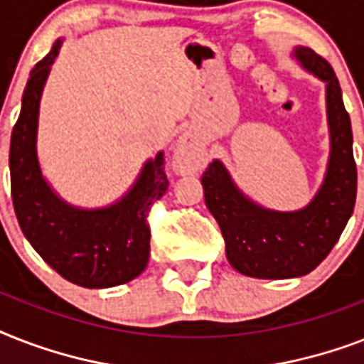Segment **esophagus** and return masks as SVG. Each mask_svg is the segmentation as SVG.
I'll list each match as a JSON object with an SVG mask.
<instances>
[{
    "label": "esophagus",
    "instance_id": "1",
    "mask_svg": "<svg viewBox=\"0 0 364 364\" xmlns=\"http://www.w3.org/2000/svg\"><path fill=\"white\" fill-rule=\"evenodd\" d=\"M173 164L179 173H194L200 168L198 153L187 137H183L181 141L177 143L176 153H173Z\"/></svg>",
    "mask_w": 364,
    "mask_h": 364
}]
</instances>
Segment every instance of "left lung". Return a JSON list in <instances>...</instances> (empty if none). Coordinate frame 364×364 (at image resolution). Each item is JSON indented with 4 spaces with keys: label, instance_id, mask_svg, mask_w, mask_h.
Masks as SVG:
<instances>
[{
    "label": "left lung",
    "instance_id": "1",
    "mask_svg": "<svg viewBox=\"0 0 364 364\" xmlns=\"http://www.w3.org/2000/svg\"><path fill=\"white\" fill-rule=\"evenodd\" d=\"M293 58L325 82L331 153L314 198L294 211L264 208L242 193L219 159L202 176L205 205L221 227L228 262L243 276L259 279L310 274L338 242L355 205L353 134L338 79L327 60L311 48L294 47Z\"/></svg>",
    "mask_w": 364,
    "mask_h": 364
}]
</instances>
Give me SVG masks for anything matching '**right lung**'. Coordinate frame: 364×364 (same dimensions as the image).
I'll use <instances>...</instances> for the list:
<instances>
[{"label":"right lung","instance_id":"add662e5","mask_svg":"<svg viewBox=\"0 0 364 364\" xmlns=\"http://www.w3.org/2000/svg\"><path fill=\"white\" fill-rule=\"evenodd\" d=\"M64 39L30 71L18 121L11 134V196L31 247L68 282L87 289L132 282L149 262L147 211L168 191L164 151L149 159L121 198L104 208H77L45 179L37 156L43 88Z\"/></svg>","mask_w":364,"mask_h":364}]
</instances>
